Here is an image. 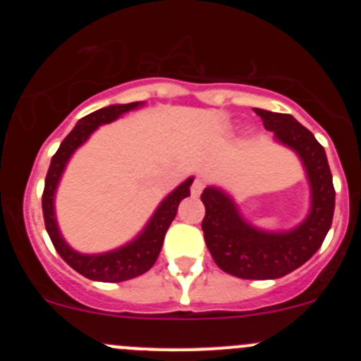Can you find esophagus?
<instances>
[{
  "label": "esophagus",
  "instance_id": "obj_1",
  "mask_svg": "<svg viewBox=\"0 0 361 361\" xmlns=\"http://www.w3.org/2000/svg\"><path fill=\"white\" fill-rule=\"evenodd\" d=\"M202 190H204V181H202V178H201V176H195V180L192 181V187H190L192 195H194V197H199V195L202 194Z\"/></svg>",
  "mask_w": 361,
  "mask_h": 361
}]
</instances>
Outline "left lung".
<instances>
[{"label": "left lung", "mask_w": 361, "mask_h": 361, "mask_svg": "<svg viewBox=\"0 0 361 361\" xmlns=\"http://www.w3.org/2000/svg\"><path fill=\"white\" fill-rule=\"evenodd\" d=\"M281 143L300 155L312 190L307 220L286 234H269L250 227L234 202L216 188H204L206 207L202 220L204 241L218 267L241 279H276L290 274L309 260L325 241L336 207V188L325 148L288 113H272L255 108Z\"/></svg>", "instance_id": "8db88e82"}]
</instances>
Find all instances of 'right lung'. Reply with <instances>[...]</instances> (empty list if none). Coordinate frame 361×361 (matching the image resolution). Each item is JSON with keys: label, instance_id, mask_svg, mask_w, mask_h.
Returning <instances> with one entry per match:
<instances>
[{"label": "right lung", "instance_id": "add662e5", "mask_svg": "<svg viewBox=\"0 0 361 361\" xmlns=\"http://www.w3.org/2000/svg\"><path fill=\"white\" fill-rule=\"evenodd\" d=\"M140 106V103H129V104H113V106L101 108V110L90 113V115L80 118L75 129L68 134L61 143L59 150L54 154L52 162H50L49 173L45 178V188H43L42 195V207H43V220H45V228L50 235L54 248L61 255L64 262L69 267L75 269L85 278L94 279V281L103 283H120L127 281V279H134L137 276L145 274L148 269L157 260L160 248H162L164 238L169 228L171 221L174 220L178 211V204L181 199L190 195V185L192 178H188L185 183L174 192H171L164 202L160 204L159 209L155 211L154 218L143 234L130 245L123 246V248L111 251V253L104 255H80L73 251L66 243L63 241L57 228L56 216H54V192H56L57 181H59L61 174H63L64 166H66L68 159L71 157L73 152L90 136V133L97 129L101 123H108L120 116L122 113L133 110V108Z\"/></svg>", "mask_w": 361, "mask_h": 361}]
</instances>
